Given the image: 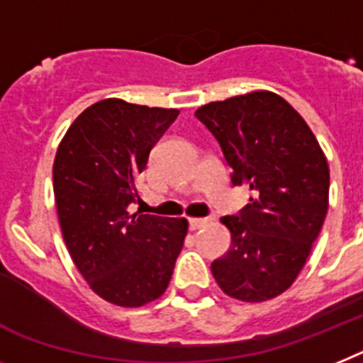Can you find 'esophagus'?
<instances>
[{"mask_svg": "<svg viewBox=\"0 0 363 363\" xmlns=\"http://www.w3.org/2000/svg\"><path fill=\"white\" fill-rule=\"evenodd\" d=\"M209 223H211V218H208V217H203V218H191V220H189V224H191V228H193V230L203 228V226H208Z\"/></svg>", "mask_w": 363, "mask_h": 363, "instance_id": "obj_1", "label": "esophagus"}]
</instances>
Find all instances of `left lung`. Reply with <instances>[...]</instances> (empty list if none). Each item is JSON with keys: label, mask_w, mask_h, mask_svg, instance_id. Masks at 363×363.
<instances>
[{"label": "left lung", "mask_w": 363, "mask_h": 363, "mask_svg": "<svg viewBox=\"0 0 363 363\" xmlns=\"http://www.w3.org/2000/svg\"><path fill=\"white\" fill-rule=\"evenodd\" d=\"M250 203L223 217L232 247L211 263L218 287L242 302L282 295L302 271L328 211L330 169L310 125L271 91L232 96L196 109Z\"/></svg>", "instance_id": "obj_1"}]
</instances>
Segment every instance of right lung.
<instances>
[{
  "mask_svg": "<svg viewBox=\"0 0 363 363\" xmlns=\"http://www.w3.org/2000/svg\"><path fill=\"white\" fill-rule=\"evenodd\" d=\"M178 109L96 101L72 122L53 161L62 239L89 287L104 301L139 308L169 287L187 218L130 213L152 146Z\"/></svg>",
  "mask_w": 363,
  "mask_h": 363,
  "instance_id": "obj_1",
  "label": "right lung"
}]
</instances>
